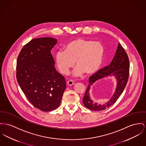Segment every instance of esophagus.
I'll return each mask as SVG.
<instances>
[{"instance_id": "1", "label": "esophagus", "mask_w": 146, "mask_h": 146, "mask_svg": "<svg viewBox=\"0 0 146 146\" xmlns=\"http://www.w3.org/2000/svg\"><path fill=\"white\" fill-rule=\"evenodd\" d=\"M67 84H68V86H72V85H74L75 83H74V82L73 81H72V80H69V81H68Z\"/></svg>"}]
</instances>
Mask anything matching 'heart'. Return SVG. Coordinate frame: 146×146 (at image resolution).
<instances>
[{
    "label": "heart",
    "mask_w": 146,
    "mask_h": 146,
    "mask_svg": "<svg viewBox=\"0 0 146 146\" xmlns=\"http://www.w3.org/2000/svg\"><path fill=\"white\" fill-rule=\"evenodd\" d=\"M104 55V48L99 42L86 39H75L69 42L65 51L60 50L55 55L56 64L60 72L68 74L75 64L77 68L73 72L78 77L85 73L92 75L100 68Z\"/></svg>",
    "instance_id": "obj_1"
}]
</instances>
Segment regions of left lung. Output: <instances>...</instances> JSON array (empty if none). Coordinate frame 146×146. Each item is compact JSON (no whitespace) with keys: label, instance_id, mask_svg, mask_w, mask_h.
I'll return each mask as SVG.
<instances>
[{"label":"left lung","instance_id":"obj_1","mask_svg":"<svg viewBox=\"0 0 146 146\" xmlns=\"http://www.w3.org/2000/svg\"><path fill=\"white\" fill-rule=\"evenodd\" d=\"M129 61L126 52L120 44L118 48L111 64L107 66L101 68L95 74L91 76L89 79V85H88L86 93L83 98V104L86 108L93 111H102L111 107L116 102L117 99L123 92L129 77ZM108 75H114L117 78V85L116 92L110 100L103 106L98 105L94 103L89 97V90L90 86L97 80L104 77Z\"/></svg>","mask_w":146,"mask_h":146}]
</instances>
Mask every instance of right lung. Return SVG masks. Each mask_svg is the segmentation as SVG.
<instances>
[{
	"instance_id": "obj_1",
	"label": "right lung",
	"mask_w": 146,
	"mask_h": 146,
	"mask_svg": "<svg viewBox=\"0 0 146 146\" xmlns=\"http://www.w3.org/2000/svg\"><path fill=\"white\" fill-rule=\"evenodd\" d=\"M56 41L51 38L32 39L21 49L17 62L16 77L21 90L34 107L45 112L59 106L66 88L51 53Z\"/></svg>"
}]
</instances>
